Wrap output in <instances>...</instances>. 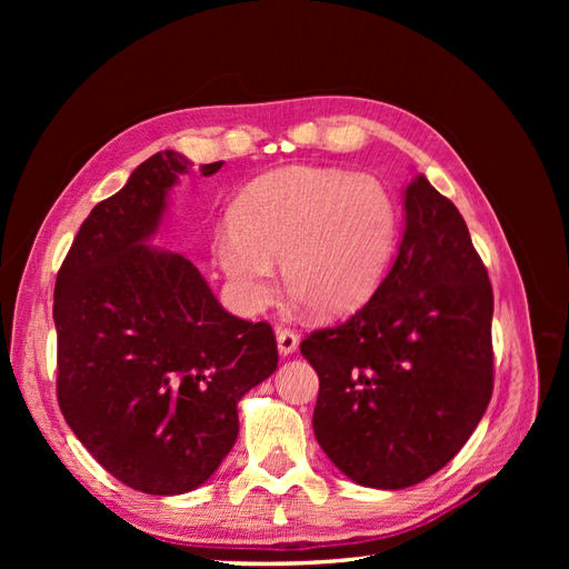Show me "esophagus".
<instances>
[{
	"label": "esophagus",
	"instance_id": "esophagus-1",
	"mask_svg": "<svg viewBox=\"0 0 569 569\" xmlns=\"http://www.w3.org/2000/svg\"><path fill=\"white\" fill-rule=\"evenodd\" d=\"M299 347V335L295 330H287V327H280L278 330V349L282 356H291Z\"/></svg>",
	"mask_w": 569,
	"mask_h": 569
}]
</instances>
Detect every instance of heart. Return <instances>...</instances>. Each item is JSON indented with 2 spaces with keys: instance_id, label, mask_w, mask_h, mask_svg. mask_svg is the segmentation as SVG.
Segmentation results:
<instances>
[{
  "instance_id": "obj_1",
  "label": "heart",
  "mask_w": 569,
  "mask_h": 569,
  "mask_svg": "<svg viewBox=\"0 0 569 569\" xmlns=\"http://www.w3.org/2000/svg\"><path fill=\"white\" fill-rule=\"evenodd\" d=\"M399 228V201L380 178L295 166L247 189L232 222L218 228L216 251L244 311L270 303L272 263H282L284 284L299 301L320 316H341L380 287Z\"/></svg>"
}]
</instances>
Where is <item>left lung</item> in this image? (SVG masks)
I'll return each instance as SVG.
<instances>
[{"mask_svg":"<svg viewBox=\"0 0 569 569\" xmlns=\"http://www.w3.org/2000/svg\"><path fill=\"white\" fill-rule=\"evenodd\" d=\"M493 291L451 199L418 176L406 232L372 299L316 330L313 432L356 485L406 489L439 472L475 432L493 391Z\"/></svg>","mask_w":569,"mask_h":569,"instance_id":"left-lung-1","label":"left lung"}]
</instances>
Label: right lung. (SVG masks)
<instances>
[{
  "label": "right lung",
  "instance_id": "add662e5",
  "mask_svg": "<svg viewBox=\"0 0 569 569\" xmlns=\"http://www.w3.org/2000/svg\"><path fill=\"white\" fill-rule=\"evenodd\" d=\"M187 168L170 149L137 166L84 218L54 287L63 418L101 468L153 496L192 491L218 470L239 399L278 368L266 320L230 316L192 261L147 244Z\"/></svg>",
  "mask_w": 569,
  "mask_h": 569
}]
</instances>
